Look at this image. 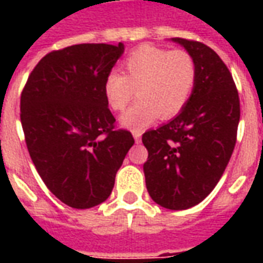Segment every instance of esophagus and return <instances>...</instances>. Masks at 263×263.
Returning <instances> with one entry per match:
<instances>
[{"instance_id": "esophagus-1", "label": "esophagus", "mask_w": 263, "mask_h": 263, "mask_svg": "<svg viewBox=\"0 0 263 263\" xmlns=\"http://www.w3.org/2000/svg\"><path fill=\"white\" fill-rule=\"evenodd\" d=\"M132 135H134V139H135V142L137 143H139L142 141V134L139 131H134L132 132Z\"/></svg>"}]
</instances>
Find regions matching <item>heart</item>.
<instances>
[{"label":"heart","mask_w":263,"mask_h":263,"mask_svg":"<svg viewBox=\"0 0 263 263\" xmlns=\"http://www.w3.org/2000/svg\"><path fill=\"white\" fill-rule=\"evenodd\" d=\"M121 74L109 71L103 83L104 98L114 111H122L134 97L138 100L121 115V125L142 131L158 118L171 120L187 105L197 81V66L186 50H169L142 45L122 60Z\"/></svg>","instance_id":"1"}]
</instances>
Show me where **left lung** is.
I'll use <instances>...</instances> for the list:
<instances>
[{"label":"left lung","mask_w":263,"mask_h":263,"mask_svg":"<svg viewBox=\"0 0 263 263\" xmlns=\"http://www.w3.org/2000/svg\"><path fill=\"white\" fill-rule=\"evenodd\" d=\"M196 60L197 81L182 112L142 135L149 196L169 210L201 203L222 176L237 142L239 97L226 63L204 43L172 37Z\"/></svg>","instance_id":"left-lung-1"}]
</instances>
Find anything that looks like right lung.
I'll list each match as a JSON object with an SVG mask.
<instances>
[{
  "label": "right lung",
  "instance_id": "right-lung-1",
  "mask_svg": "<svg viewBox=\"0 0 263 263\" xmlns=\"http://www.w3.org/2000/svg\"><path fill=\"white\" fill-rule=\"evenodd\" d=\"M122 53V43L53 50L35 66L21 94L32 162L46 187L73 209H91L109 197L135 142L129 131L114 129L103 91Z\"/></svg>",
  "mask_w": 263,
  "mask_h": 263
}]
</instances>
